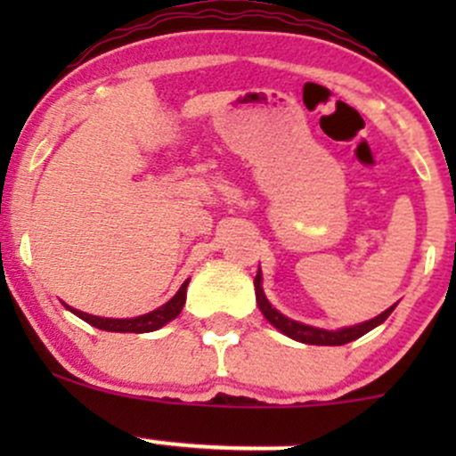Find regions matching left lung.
I'll return each instance as SVG.
<instances>
[{
    "label": "left lung",
    "instance_id": "obj_1",
    "mask_svg": "<svg viewBox=\"0 0 456 456\" xmlns=\"http://www.w3.org/2000/svg\"><path fill=\"white\" fill-rule=\"evenodd\" d=\"M254 287H256L257 309L262 311V315L266 317V322H269L271 326H275V329H278L280 333H284V335H287V338L296 339V342L315 344V346H342V344L353 342V339L362 338V335H366V333H369V330L375 329V326H379L381 322L386 320V317L393 314L395 306H397V305H393V306H390V309H386L384 314L372 317V320L362 322V324L344 326V329L329 330V329H317V326L305 324V322L291 320V317L282 315L278 309H273V306H271V302L266 300L265 291H262V271L260 269H257V275H256V280H254Z\"/></svg>",
    "mask_w": 456,
    "mask_h": 456
}]
</instances>
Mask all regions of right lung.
Returning a JSON list of instances; mask_svg holds the SVG:
<instances>
[{
    "label": "right lung",
    "instance_id": "add662e5",
    "mask_svg": "<svg viewBox=\"0 0 456 456\" xmlns=\"http://www.w3.org/2000/svg\"><path fill=\"white\" fill-rule=\"evenodd\" d=\"M187 284H190V278L181 284L176 296H174L172 300L165 302L163 306H159V309L150 311V314L139 315V317H126V320H121V317L90 315L79 309H72V306L68 305L63 306H66L68 311H72L77 317H81V320L87 322V324L96 326V329L101 330H110V333H151V330H159L160 326H165L167 322L176 320V317L181 315L183 306H185V300H187Z\"/></svg>",
    "mask_w": 456,
    "mask_h": 456
}]
</instances>
